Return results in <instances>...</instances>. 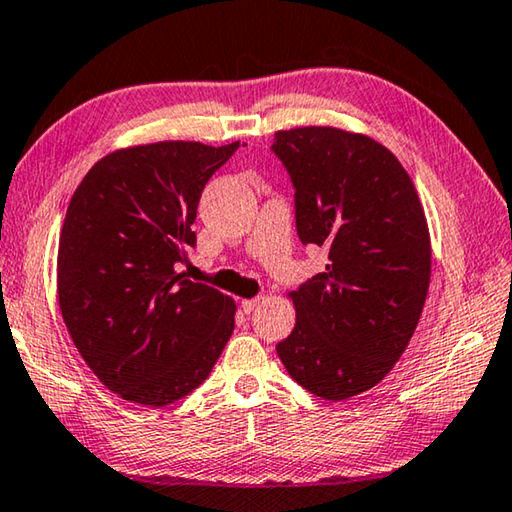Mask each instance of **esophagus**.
<instances>
[{
	"mask_svg": "<svg viewBox=\"0 0 512 512\" xmlns=\"http://www.w3.org/2000/svg\"><path fill=\"white\" fill-rule=\"evenodd\" d=\"M258 301H261V299H247V301H242V312H245V315H251V312L256 310Z\"/></svg>",
	"mask_w": 512,
	"mask_h": 512,
	"instance_id": "1",
	"label": "esophagus"
}]
</instances>
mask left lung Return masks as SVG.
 <instances>
[{
	"instance_id": "obj_1",
	"label": "left lung",
	"mask_w": 512,
	"mask_h": 512,
	"mask_svg": "<svg viewBox=\"0 0 512 512\" xmlns=\"http://www.w3.org/2000/svg\"><path fill=\"white\" fill-rule=\"evenodd\" d=\"M272 152L294 186L299 240L330 261L290 294L297 324L276 353L317 398H353L393 369L418 326L432 274L423 206L396 155L364 134L283 130Z\"/></svg>"
}]
</instances>
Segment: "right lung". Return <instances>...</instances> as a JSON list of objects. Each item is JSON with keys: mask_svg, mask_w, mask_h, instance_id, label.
Returning <instances> with one entry per match:
<instances>
[{"mask_svg": "<svg viewBox=\"0 0 512 512\" xmlns=\"http://www.w3.org/2000/svg\"><path fill=\"white\" fill-rule=\"evenodd\" d=\"M240 141H159L96 161L71 197L58 301L78 353L123 400L166 407L209 378L233 333L231 297L179 274L206 182Z\"/></svg>", "mask_w": 512, "mask_h": 512, "instance_id": "1", "label": "right lung"}]
</instances>
